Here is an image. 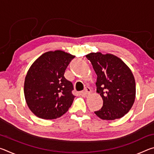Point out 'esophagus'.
I'll list each match as a JSON object with an SVG mask.
<instances>
[{
	"label": "esophagus",
	"instance_id": "obj_1",
	"mask_svg": "<svg viewBox=\"0 0 154 154\" xmlns=\"http://www.w3.org/2000/svg\"><path fill=\"white\" fill-rule=\"evenodd\" d=\"M91 92H92V90H91L90 88L87 87V88H85L84 90H83V92L82 93L84 94H90Z\"/></svg>",
	"mask_w": 154,
	"mask_h": 154
}]
</instances>
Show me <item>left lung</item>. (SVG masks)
<instances>
[{
	"mask_svg": "<svg viewBox=\"0 0 154 154\" xmlns=\"http://www.w3.org/2000/svg\"><path fill=\"white\" fill-rule=\"evenodd\" d=\"M86 58L97 75L96 92L103 100L102 108L95 114L106 120L122 118L132 108L136 96L131 70L120 58L111 54L90 53Z\"/></svg>",
	"mask_w": 154,
	"mask_h": 154,
	"instance_id": "8db88e82",
	"label": "left lung"
}]
</instances>
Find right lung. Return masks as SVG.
Wrapping results in <instances>:
<instances>
[{"label":"right lung","mask_w":154,"mask_h":154,"mask_svg":"<svg viewBox=\"0 0 154 154\" xmlns=\"http://www.w3.org/2000/svg\"><path fill=\"white\" fill-rule=\"evenodd\" d=\"M75 56L61 50L48 51L31 65L25 77L24 92L30 111L38 118L54 119L71 106L75 96L72 83L64 77Z\"/></svg>","instance_id":"add662e5"}]
</instances>
